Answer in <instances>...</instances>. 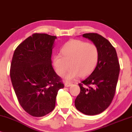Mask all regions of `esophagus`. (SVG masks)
<instances>
[{
	"label": "esophagus",
	"instance_id": "esophagus-1",
	"mask_svg": "<svg viewBox=\"0 0 132 132\" xmlns=\"http://www.w3.org/2000/svg\"><path fill=\"white\" fill-rule=\"evenodd\" d=\"M72 85V84L70 83V82H66V83L64 84L65 87H70V86H71Z\"/></svg>",
	"mask_w": 132,
	"mask_h": 132
}]
</instances>
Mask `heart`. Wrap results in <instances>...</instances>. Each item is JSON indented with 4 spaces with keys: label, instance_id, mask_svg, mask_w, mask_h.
Here are the masks:
<instances>
[{
    "label": "heart",
    "instance_id": "1",
    "mask_svg": "<svg viewBox=\"0 0 132 132\" xmlns=\"http://www.w3.org/2000/svg\"><path fill=\"white\" fill-rule=\"evenodd\" d=\"M61 55L53 58L55 72L59 76L65 74L69 68L71 69L66 75L68 81L86 77L94 71L99 59V51L96 45L80 40L68 41L60 51Z\"/></svg>",
    "mask_w": 132,
    "mask_h": 132
}]
</instances>
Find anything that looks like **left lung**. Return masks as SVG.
Listing matches in <instances>:
<instances>
[{
    "label": "left lung",
    "mask_w": 132,
    "mask_h": 132,
    "mask_svg": "<svg viewBox=\"0 0 132 132\" xmlns=\"http://www.w3.org/2000/svg\"><path fill=\"white\" fill-rule=\"evenodd\" d=\"M82 37L97 46L99 59L94 71L78 84L80 93L75 100V106L85 115H95L104 111L112 103L119 64L115 49L108 40L96 33H86Z\"/></svg>",
    "instance_id": "8db88e82"
}]
</instances>
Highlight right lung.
<instances>
[{
	"instance_id": "obj_1",
	"label": "right lung",
	"mask_w": 132,
	"mask_h": 132,
	"mask_svg": "<svg viewBox=\"0 0 132 132\" xmlns=\"http://www.w3.org/2000/svg\"><path fill=\"white\" fill-rule=\"evenodd\" d=\"M56 36L34 34L14 52L10 77L22 108L32 117H43L54 109L58 91L64 87L52 66Z\"/></svg>"
}]
</instances>
